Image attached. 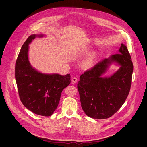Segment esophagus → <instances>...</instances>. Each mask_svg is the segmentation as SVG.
<instances>
[{
	"label": "esophagus",
	"mask_w": 147,
	"mask_h": 147,
	"mask_svg": "<svg viewBox=\"0 0 147 147\" xmlns=\"http://www.w3.org/2000/svg\"><path fill=\"white\" fill-rule=\"evenodd\" d=\"M77 80H78V79H77V78H76V77L73 78L72 79V82L73 83H76L77 82Z\"/></svg>",
	"instance_id": "1"
}]
</instances>
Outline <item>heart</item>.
Segmentation results:
<instances>
[{
    "instance_id": "obj_1",
    "label": "heart",
    "mask_w": 147,
    "mask_h": 147,
    "mask_svg": "<svg viewBox=\"0 0 147 147\" xmlns=\"http://www.w3.org/2000/svg\"><path fill=\"white\" fill-rule=\"evenodd\" d=\"M94 59V54H90L84 61L83 65L86 68H89L92 66Z\"/></svg>"
}]
</instances>
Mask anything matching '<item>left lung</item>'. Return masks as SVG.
I'll return each instance as SVG.
<instances>
[{"label":"left lung","mask_w":147,"mask_h":147,"mask_svg":"<svg viewBox=\"0 0 147 147\" xmlns=\"http://www.w3.org/2000/svg\"><path fill=\"white\" fill-rule=\"evenodd\" d=\"M114 62L121 66L113 76L102 75ZM133 63L127 46L122 43L119 53L97 63L80 76L78 84L82 107L88 117L106 119L114 115L125 103L129 94Z\"/></svg>","instance_id":"1"}]
</instances>
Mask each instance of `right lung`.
<instances>
[{
	"label": "right lung",
	"mask_w": 147,
	"mask_h": 147,
	"mask_svg": "<svg viewBox=\"0 0 147 147\" xmlns=\"http://www.w3.org/2000/svg\"><path fill=\"white\" fill-rule=\"evenodd\" d=\"M31 35L21 47L15 64V79L22 104L36 114L49 117L58 107L63 89L71 83L69 74H43L33 68L28 60L29 43L36 37Z\"/></svg>",
	"instance_id": "1"
}]
</instances>
